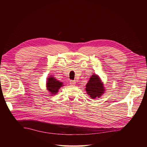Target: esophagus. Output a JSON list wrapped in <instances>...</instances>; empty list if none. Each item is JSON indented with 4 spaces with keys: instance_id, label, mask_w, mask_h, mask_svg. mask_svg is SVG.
Wrapping results in <instances>:
<instances>
[{
    "instance_id": "esophagus-1",
    "label": "esophagus",
    "mask_w": 147,
    "mask_h": 147,
    "mask_svg": "<svg viewBox=\"0 0 147 147\" xmlns=\"http://www.w3.org/2000/svg\"><path fill=\"white\" fill-rule=\"evenodd\" d=\"M76 83V82L75 80H70V81H69V84H71V85H74Z\"/></svg>"
}]
</instances>
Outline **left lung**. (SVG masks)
<instances>
[{"mask_svg":"<svg viewBox=\"0 0 147 147\" xmlns=\"http://www.w3.org/2000/svg\"><path fill=\"white\" fill-rule=\"evenodd\" d=\"M86 90L92 99L101 96L104 93V88L98 76L93 74L86 84Z\"/></svg>","mask_w":147,"mask_h":147,"instance_id":"left-lung-1","label":"left lung"}]
</instances>
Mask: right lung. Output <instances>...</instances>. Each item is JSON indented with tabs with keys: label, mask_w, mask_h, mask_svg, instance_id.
Here are the masks:
<instances>
[{
	"label": "right lung",
	"mask_w": 147,
	"mask_h": 147,
	"mask_svg": "<svg viewBox=\"0 0 147 147\" xmlns=\"http://www.w3.org/2000/svg\"><path fill=\"white\" fill-rule=\"evenodd\" d=\"M46 84H47L48 90L52 95L56 94L58 91V89L61 86H63V83L57 80V79L53 78V77H50V78H48L47 80V83Z\"/></svg>",
	"instance_id": "obj_1"
}]
</instances>
